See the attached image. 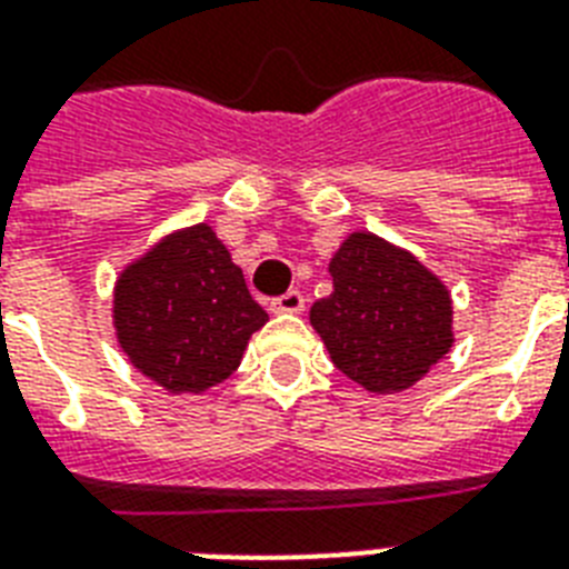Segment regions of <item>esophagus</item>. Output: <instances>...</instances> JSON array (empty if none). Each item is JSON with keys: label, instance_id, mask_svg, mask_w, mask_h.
I'll return each instance as SVG.
<instances>
[{"label": "esophagus", "instance_id": "34e87169", "mask_svg": "<svg viewBox=\"0 0 569 569\" xmlns=\"http://www.w3.org/2000/svg\"><path fill=\"white\" fill-rule=\"evenodd\" d=\"M303 303H307V298L298 289H289V292L271 301V312H289V316H295V312L303 310Z\"/></svg>", "mask_w": 569, "mask_h": 569}]
</instances>
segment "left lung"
<instances>
[{
	"label": "left lung",
	"mask_w": 569,
	"mask_h": 569,
	"mask_svg": "<svg viewBox=\"0 0 569 569\" xmlns=\"http://www.w3.org/2000/svg\"><path fill=\"white\" fill-rule=\"evenodd\" d=\"M333 292L310 325L339 372L369 392L413 387L449 355L451 298L437 274L375 232H351L330 259Z\"/></svg>",
	"instance_id": "1"
}]
</instances>
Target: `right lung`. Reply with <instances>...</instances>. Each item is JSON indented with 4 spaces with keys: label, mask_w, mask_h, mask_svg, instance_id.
I'll use <instances>...</instances> for the list:
<instances>
[{
    "label": "right lung",
    "mask_w": 569,
    "mask_h": 569,
    "mask_svg": "<svg viewBox=\"0 0 569 569\" xmlns=\"http://www.w3.org/2000/svg\"><path fill=\"white\" fill-rule=\"evenodd\" d=\"M268 312L209 223L164 236L120 271L114 330L129 363L168 392H206L241 363Z\"/></svg>",
    "instance_id": "1"
}]
</instances>
